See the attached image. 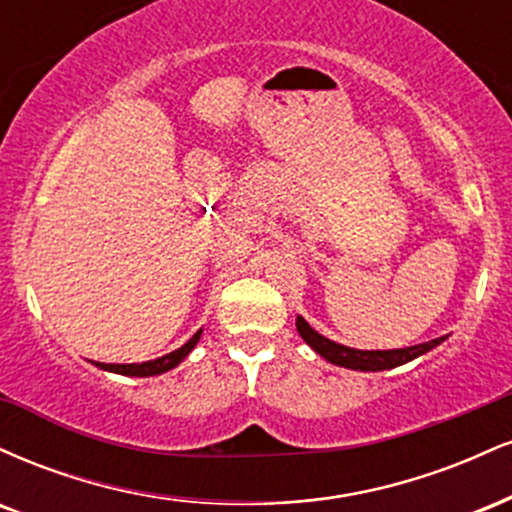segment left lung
Listing matches in <instances>:
<instances>
[{
    "label": "left lung",
    "instance_id": "8db88e82",
    "mask_svg": "<svg viewBox=\"0 0 512 512\" xmlns=\"http://www.w3.org/2000/svg\"><path fill=\"white\" fill-rule=\"evenodd\" d=\"M296 327L298 334L305 339V344L320 354L325 361L334 363V366L342 368H351V370H390L402 366V363L414 361V358L424 356L426 351L436 349L440 342H445V337L431 339V342L416 344V346H407V349H390V351H361V349H351V346L337 344L332 339L322 337L320 332H315L308 322L303 320L301 315L296 317Z\"/></svg>",
    "mask_w": 512,
    "mask_h": 512
}]
</instances>
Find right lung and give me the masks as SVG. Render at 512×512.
Returning a JSON list of instances; mask_svg holds the SVG:
<instances>
[{"mask_svg": "<svg viewBox=\"0 0 512 512\" xmlns=\"http://www.w3.org/2000/svg\"><path fill=\"white\" fill-rule=\"evenodd\" d=\"M199 334H202V330L192 334L190 342L182 344L180 349L170 351V354L161 356V358H154V361H144V363H96V366L103 368V370H110V373L134 375V378H149V375H161V373H166V370L178 366L182 358H185L192 349H195L197 342H199Z\"/></svg>", "mask_w": 512, "mask_h": 512, "instance_id": "1", "label": "right lung"}]
</instances>
